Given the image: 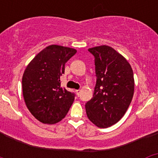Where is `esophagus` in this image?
<instances>
[{"label":"esophagus","instance_id":"esophagus-1","mask_svg":"<svg viewBox=\"0 0 158 158\" xmlns=\"http://www.w3.org/2000/svg\"><path fill=\"white\" fill-rule=\"evenodd\" d=\"M81 92V89H77V90H76V93H77V94L78 95V96L80 95Z\"/></svg>","mask_w":158,"mask_h":158}]
</instances>
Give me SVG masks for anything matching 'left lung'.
Masks as SVG:
<instances>
[{
  "instance_id": "1",
  "label": "left lung",
  "mask_w": 158,
  "mask_h": 158,
  "mask_svg": "<svg viewBox=\"0 0 158 158\" xmlns=\"http://www.w3.org/2000/svg\"><path fill=\"white\" fill-rule=\"evenodd\" d=\"M94 56L96 81L93 97L85 104L88 118L100 128L116 123L133 98L135 81L129 62L108 46L89 48Z\"/></svg>"
}]
</instances>
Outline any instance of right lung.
<instances>
[{"instance_id":"add662e5","label":"right lung","mask_w":158,"mask_h":158,"mask_svg":"<svg viewBox=\"0 0 158 158\" xmlns=\"http://www.w3.org/2000/svg\"><path fill=\"white\" fill-rule=\"evenodd\" d=\"M77 53L75 49L51 45L29 63L22 78L24 101L33 116L43 123L54 124L66 115L75 93L61 87L65 64Z\"/></svg>"}]
</instances>
